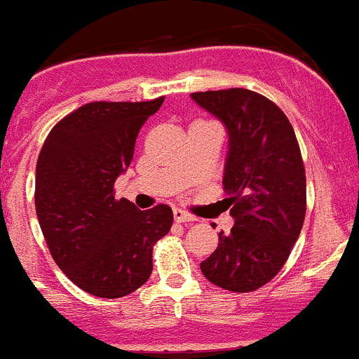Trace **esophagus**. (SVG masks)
<instances>
[{
	"instance_id": "esophagus-1",
	"label": "esophagus",
	"mask_w": 359,
	"mask_h": 359,
	"mask_svg": "<svg viewBox=\"0 0 359 359\" xmlns=\"http://www.w3.org/2000/svg\"><path fill=\"white\" fill-rule=\"evenodd\" d=\"M172 214H174V219H176V222H180V223L196 222L194 216H191V214L185 212V210H182V209H174Z\"/></svg>"
}]
</instances>
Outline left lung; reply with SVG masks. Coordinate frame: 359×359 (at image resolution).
Instances as JSON below:
<instances>
[{
  "label": "left lung",
  "instance_id": "8db88e82",
  "mask_svg": "<svg viewBox=\"0 0 359 359\" xmlns=\"http://www.w3.org/2000/svg\"><path fill=\"white\" fill-rule=\"evenodd\" d=\"M191 97L229 134L223 189L234 217L201 272L222 289L250 292L281 271L302 232L307 183L298 140L283 110L258 92L226 88Z\"/></svg>",
  "mask_w": 359,
  "mask_h": 359
}]
</instances>
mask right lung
<instances>
[{
  "mask_svg": "<svg viewBox=\"0 0 359 359\" xmlns=\"http://www.w3.org/2000/svg\"><path fill=\"white\" fill-rule=\"evenodd\" d=\"M152 101H94L63 118L36 165V214L57 267L97 298H121L152 272V245L172 226V209L140 210L114 198L133 161L137 133L158 112Z\"/></svg>",
  "mask_w": 359,
  "mask_h": 359,
  "instance_id": "right-lung-1",
  "label": "right lung"
}]
</instances>
